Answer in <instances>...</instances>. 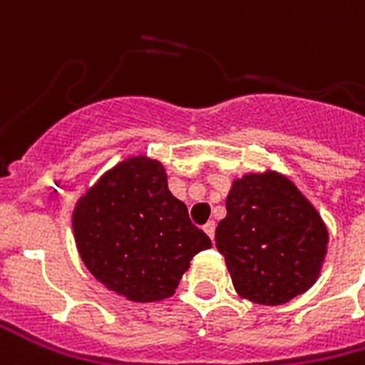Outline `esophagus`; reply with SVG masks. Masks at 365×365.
<instances>
[{"mask_svg": "<svg viewBox=\"0 0 365 365\" xmlns=\"http://www.w3.org/2000/svg\"><path fill=\"white\" fill-rule=\"evenodd\" d=\"M202 230H205V233H207L208 237L214 239V232H216V224H214V222H207V224L202 226Z\"/></svg>", "mask_w": 365, "mask_h": 365, "instance_id": "obj_1", "label": "esophagus"}]
</instances>
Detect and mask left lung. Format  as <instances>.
I'll return each mask as SVG.
<instances>
[{"label": "left lung", "instance_id": "8db88e82", "mask_svg": "<svg viewBox=\"0 0 365 365\" xmlns=\"http://www.w3.org/2000/svg\"><path fill=\"white\" fill-rule=\"evenodd\" d=\"M226 210L216 247L239 297L275 306L312 287L329 233L291 180L277 172L245 174L232 183Z\"/></svg>", "mask_w": 365, "mask_h": 365}]
</instances>
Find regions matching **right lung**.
Returning <instances> with one entry per match:
<instances>
[{"label":"right lung","mask_w":365,"mask_h":365,"mask_svg":"<svg viewBox=\"0 0 365 365\" xmlns=\"http://www.w3.org/2000/svg\"><path fill=\"white\" fill-rule=\"evenodd\" d=\"M86 268L133 302L168 299L189 262L212 243L170 193L158 160L139 155L105 172L72 214Z\"/></svg>","instance_id":"add662e5"}]
</instances>
